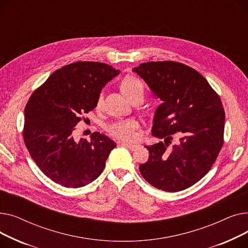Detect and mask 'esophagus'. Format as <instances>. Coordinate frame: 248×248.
<instances>
[{"label": "esophagus", "mask_w": 248, "mask_h": 248, "mask_svg": "<svg viewBox=\"0 0 248 248\" xmlns=\"http://www.w3.org/2000/svg\"><path fill=\"white\" fill-rule=\"evenodd\" d=\"M124 147H125V148H127V149H129L131 151H135L137 148H138V146L137 145H132V144H125V142H124V144H122Z\"/></svg>", "instance_id": "obj_1"}]
</instances>
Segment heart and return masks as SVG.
Returning <instances> with one entry per match:
<instances>
[{"label":"heart","instance_id":"1","mask_svg":"<svg viewBox=\"0 0 248 248\" xmlns=\"http://www.w3.org/2000/svg\"><path fill=\"white\" fill-rule=\"evenodd\" d=\"M122 90L124 94L131 100L137 95H144L145 86L139 78L126 77L122 83ZM103 100L102 94H99L97 106H100ZM108 132L113 138L122 140H133L138 136L139 124L135 120H119L109 124L107 126Z\"/></svg>","mask_w":248,"mask_h":248}]
</instances>
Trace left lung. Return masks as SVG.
Wrapping results in <instances>:
<instances>
[{
  "label": "left lung",
  "instance_id": "obj_1",
  "mask_svg": "<svg viewBox=\"0 0 248 248\" xmlns=\"http://www.w3.org/2000/svg\"><path fill=\"white\" fill-rule=\"evenodd\" d=\"M133 71L163 101L155 109L152 134L165 142L145 147L150 157L140 172L160 190H185L209 172L223 146L222 102L205 78L185 64L152 61ZM176 132L180 141L169 148Z\"/></svg>",
  "mask_w": 248,
  "mask_h": 248
}]
</instances>
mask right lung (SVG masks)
Instances as JSON below:
<instances>
[{"mask_svg":"<svg viewBox=\"0 0 248 248\" xmlns=\"http://www.w3.org/2000/svg\"><path fill=\"white\" fill-rule=\"evenodd\" d=\"M120 73L110 65L78 61L52 73L25 108L23 137L32 159L55 183L83 187L103 171L115 142L93 133L90 140H73L82 114L97 106L102 87Z\"/></svg>","mask_w":248,"mask_h":248,"instance_id":"1","label":"right lung"}]
</instances>
